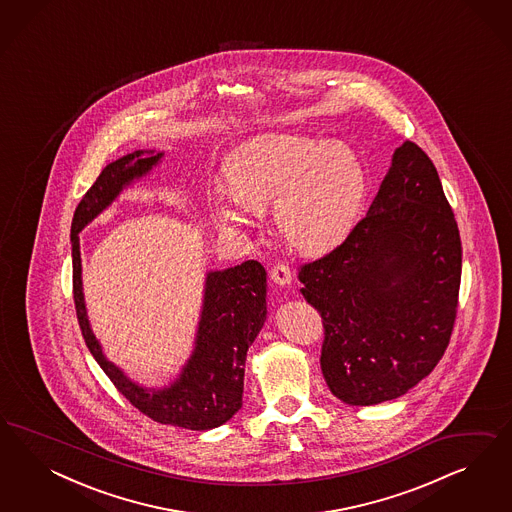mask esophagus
Listing matches in <instances>:
<instances>
[{"label": "esophagus", "mask_w": 512, "mask_h": 512, "mask_svg": "<svg viewBox=\"0 0 512 512\" xmlns=\"http://www.w3.org/2000/svg\"><path fill=\"white\" fill-rule=\"evenodd\" d=\"M270 279L279 285V287H285L293 281V272L287 264L278 263L272 270H270Z\"/></svg>", "instance_id": "34e87169"}]
</instances>
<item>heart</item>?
Wrapping results in <instances>:
<instances>
[{"label":"heart","mask_w":512,"mask_h":512,"mask_svg":"<svg viewBox=\"0 0 512 512\" xmlns=\"http://www.w3.org/2000/svg\"><path fill=\"white\" fill-rule=\"evenodd\" d=\"M234 199L251 210L274 206L281 238L302 251L338 246L353 229L366 195V171L345 142L268 135L240 146L225 161ZM212 216L223 231L248 227V212L223 191H212Z\"/></svg>","instance_id":"b5f03b06"}]
</instances>
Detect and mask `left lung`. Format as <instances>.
Listing matches in <instances>:
<instances>
[{"label":"left lung","instance_id":"obj_1","mask_svg":"<svg viewBox=\"0 0 512 512\" xmlns=\"http://www.w3.org/2000/svg\"><path fill=\"white\" fill-rule=\"evenodd\" d=\"M460 278L462 242L439 174L405 140L366 217L298 272L300 293L323 317L330 392L375 405L419 385L449 345Z\"/></svg>","mask_w":512,"mask_h":512}]
</instances>
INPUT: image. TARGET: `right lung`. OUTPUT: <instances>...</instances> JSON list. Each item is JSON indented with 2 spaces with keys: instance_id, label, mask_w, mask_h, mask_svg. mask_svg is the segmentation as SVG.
Here are the masks:
<instances>
[{
  "instance_id": "add662e5",
  "label": "right lung",
  "mask_w": 512,
  "mask_h": 512,
  "mask_svg": "<svg viewBox=\"0 0 512 512\" xmlns=\"http://www.w3.org/2000/svg\"><path fill=\"white\" fill-rule=\"evenodd\" d=\"M163 155L155 150H137L112 161L78 202L71 223L73 295L84 341L114 387L155 422L202 432L225 424L242 407L246 355L266 321L263 264L246 261L206 274L193 351L171 385L161 388L142 387L105 357L90 326L82 293L78 233L107 210L125 187L150 174Z\"/></svg>"
}]
</instances>
